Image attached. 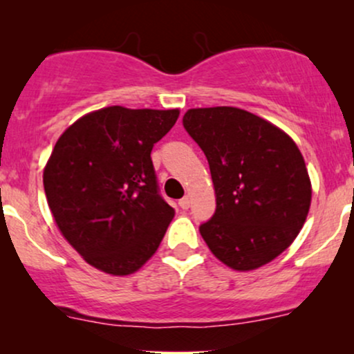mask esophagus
<instances>
[{"label":"esophagus","mask_w":354,"mask_h":354,"mask_svg":"<svg viewBox=\"0 0 354 354\" xmlns=\"http://www.w3.org/2000/svg\"><path fill=\"white\" fill-rule=\"evenodd\" d=\"M189 205H191V200H189L188 196L181 198V200H180V208H183V209H188V208H189Z\"/></svg>","instance_id":"obj_1"}]
</instances>
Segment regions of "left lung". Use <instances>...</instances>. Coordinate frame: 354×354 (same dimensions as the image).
Returning <instances> with one entry per match:
<instances>
[{"label": "left lung", "mask_w": 354, "mask_h": 354, "mask_svg": "<svg viewBox=\"0 0 354 354\" xmlns=\"http://www.w3.org/2000/svg\"><path fill=\"white\" fill-rule=\"evenodd\" d=\"M183 124L208 160L216 211L200 233L221 263L236 271L268 265L306 221L311 181L290 135L234 106L193 108Z\"/></svg>", "instance_id": "obj_1"}]
</instances>
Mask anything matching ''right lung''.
I'll list each match as a JSON object with an SVG mask.
<instances>
[{
	"mask_svg": "<svg viewBox=\"0 0 354 354\" xmlns=\"http://www.w3.org/2000/svg\"><path fill=\"white\" fill-rule=\"evenodd\" d=\"M178 116L180 109L101 108L56 141L43 171L48 206L96 270L131 274L156 253L174 209L158 193L151 149Z\"/></svg>",
	"mask_w": 354,
	"mask_h": 354,
	"instance_id": "obj_1",
	"label": "right lung"
}]
</instances>
